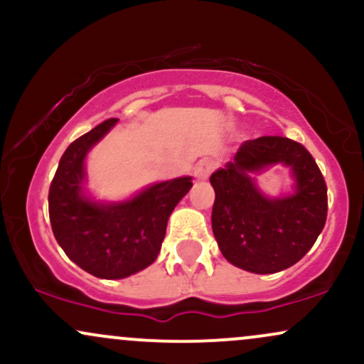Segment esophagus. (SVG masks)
I'll list each match as a JSON object with an SVG mask.
<instances>
[{
  "instance_id": "esophagus-1",
  "label": "esophagus",
  "mask_w": 364,
  "mask_h": 364,
  "mask_svg": "<svg viewBox=\"0 0 364 364\" xmlns=\"http://www.w3.org/2000/svg\"><path fill=\"white\" fill-rule=\"evenodd\" d=\"M212 169H214V162L212 161H200L198 164L195 166V178L198 179V181H205V179L210 176Z\"/></svg>"
}]
</instances>
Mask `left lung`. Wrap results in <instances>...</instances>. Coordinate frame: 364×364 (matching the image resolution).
Returning <instances> with one entry per match:
<instances>
[{"label": "left lung", "mask_w": 364, "mask_h": 364, "mask_svg": "<svg viewBox=\"0 0 364 364\" xmlns=\"http://www.w3.org/2000/svg\"><path fill=\"white\" fill-rule=\"evenodd\" d=\"M291 167L295 193L262 196L252 174L269 165ZM215 191L212 231L224 258L253 274H275L310 252L327 220V185L311 154L286 136L241 144L235 159L210 176Z\"/></svg>", "instance_id": "8db88e82"}]
</instances>
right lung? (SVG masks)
<instances>
[{
    "instance_id": "obj_1",
    "label": "right lung",
    "mask_w": 364,
    "mask_h": 364,
    "mask_svg": "<svg viewBox=\"0 0 364 364\" xmlns=\"http://www.w3.org/2000/svg\"><path fill=\"white\" fill-rule=\"evenodd\" d=\"M106 119L68 145L49 186V219L63 252L101 279H124L157 258L168 219L193 186L191 178L157 183L132 200L92 202L83 195L87 152L116 124Z\"/></svg>"
}]
</instances>
